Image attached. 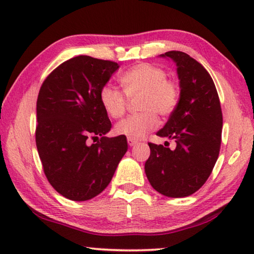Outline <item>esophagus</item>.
Segmentation results:
<instances>
[{
	"label": "esophagus",
	"instance_id": "1",
	"mask_svg": "<svg viewBox=\"0 0 254 254\" xmlns=\"http://www.w3.org/2000/svg\"><path fill=\"white\" fill-rule=\"evenodd\" d=\"M137 142H138L137 140H134V139H131V138H127V143H128V146H130V147L134 146L135 143H137Z\"/></svg>",
	"mask_w": 254,
	"mask_h": 254
}]
</instances>
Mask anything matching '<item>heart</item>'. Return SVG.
<instances>
[{
	"label": "heart",
	"mask_w": 254,
	"mask_h": 254,
	"mask_svg": "<svg viewBox=\"0 0 254 254\" xmlns=\"http://www.w3.org/2000/svg\"><path fill=\"white\" fill-rule=\"evenodd\" d=\"M121 86L127 98L140 96L138 114L127 117L116 124L115 132L120 135L138 140L156 127L158 114L168 117L175 112L179 101V86L173 79L166 78L162 68L141 63L127 70L120 78ZM120 90L104 85L99 92L100 104L113 119H120L127 111V100Z\"/></svg>",
	"instance_id": "b5f03b06"
}]
</instances>
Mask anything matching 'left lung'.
I'll use <instances>...</instances> for the list:
<instances>
[{
	"label": "left lung",
	"mask_w": 254,
	"mask_h": 254,
	"mask_svg": "<svg viewBox=\"0 0 254 254\" xmlns=\"http://www.w3.org/2000/svg\"><path fill=\"white\" fill-rule=\"evenodd\" d=\"M177 64L180 98L160 137L175 139L171 150L148 142L145 172L155 190L168 197H186L205 184L218 160L222 113L213 79L198 62L181 51H169Z\"/></svg>",
	"instance_id": "obj_1"
}]
</instances>
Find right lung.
<instances>
[{
    "instance_id": "add662e5",
    "label": "right lung",
    "mask_w": 254,
    "mask_h": 254,
    "mask_svg": "<svg viewBox=\"0 0 254 254\" xmlns=\"http://www.w3.org/2000/svg\"><path fill=\"white\" fill-rule=\"evenodd\" d=\"M119 64L74 57L48 75L36 103V147L44 175L60 195L88 200L111 183L127 150V137L108 138L112 123L99 92ZM90 138L98 139L92 145Z\"/></svg>"
}]
</instances>
